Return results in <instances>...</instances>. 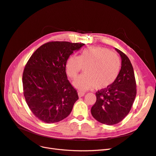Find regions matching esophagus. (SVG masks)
Segmentation results:
<instances>
[{
    "label": "esophagus",
    "mask_w": 156,
    "mask_h": 156,
    "mask_svg": "<svg viewBox=\"0 0 156 156\" xmlns=\"http://www.w3.org/2000/svg\"><path fill=\"white\" fill-rule=\"evenodd\" d=\"M84 94H85V93L83 92H78V96H79V98H81V97L84 96Z\"/></svg>",
    "instance_id": "34e87169"
}]
</instances>
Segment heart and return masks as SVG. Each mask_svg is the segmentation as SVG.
I'll use <instances>...</instances> for the list:
<instances>
[{"label": "heart", "mask_w": 156, "mask_h": 156, "mask_svg": "<svg viewBox=\"0 0 156 156\" xmlns=\"http://www.w3.org/2000/svg\"><path fill=\"white\" fill-rule=\"evenodd\" d=\"M120 66L118 55L100 46L85 48L79 56H69L65 64L66 72L72 79L77 76L82 68H84V75L73 83L79 90H87L94 87L96 89L110 87L119 76Z\"/></svg>", "instance_id": "b5f03b06"}]
</instances>
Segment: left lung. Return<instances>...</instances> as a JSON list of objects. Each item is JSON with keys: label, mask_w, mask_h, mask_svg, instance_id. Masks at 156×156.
Segmentation results:
<instances>
[{"label": "left lung", "mask_w": 156, "mask_h": 156, "mask_svg": "<svg viewBox=\"0 0 156 156\" xmlns=\"http://www.w3.org/2000/svg\"><path fill=\"white\" fill-rule=\"evenodd\" d=\"M121 57V69L110 87L98 91L96 101L91 108L92 116L98 122L114 125L129 112L136 94L134 71L129 58L115 48Z\"/></svg>", "instance_id": "left-lung-1"}]
</instances>
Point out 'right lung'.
I'll use <instances>...</instances> for the list:
<instances>
[{"label": "right lung", "instance_id": "right-lung-1", "mask_svg": "<svg viewBox=\"0 0 156 156\" xmlns=\"http://www.w3.org/2000/svg\"><path fill=\"white\" fill-rule=\"evenodd\" d=\"M84 44L51 41L40 46L27 63L23 74V94L37 119L55 123L66 119L78 99L68 80L65 64Z\"/></svg>", "mask_w": 156, "mask_h": 156}]
</instances>
